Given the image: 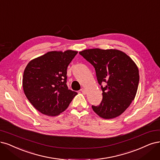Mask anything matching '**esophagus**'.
I'll return each mask as SVG.
<instances>
[{"instance_id":"1","label":"esophagus","mask_w":160,"mask_h":160,"mask_svg":"<svg viewBox=\"0 0 160 160\" xmlns=\"http://www.w3.org/2000/svg\"><path fill=\"white\" fill-rule=\"evenodd\" d=\"M81 91L82 92V94H86V90L84 89V88H82V89H81Z\"/></svg>"}]
</instances>
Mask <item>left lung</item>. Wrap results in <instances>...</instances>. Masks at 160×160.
<instances>
[{
	"mask_svg": "<svg viewBox=\"0 0 160 160\" xmlns=\"http://www.w3.org/2000/svg\"><path fill=\"white\" fill-rule=\"evenodd\" d=\"M79 54L95 68L101 86L102 100L99 105H92V110L104 119L118 117L135 98L140 79L136 65L125 53L117 49H89Z\"/></svg>",
	"mask_w": 160,
	"mask_h": 160,
	"instance_id": "obj_1",
	"label": "left lung"
}]
</instances>
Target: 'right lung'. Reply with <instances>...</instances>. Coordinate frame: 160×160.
<instances>
[{
  "label": "right lung",
  "mask_w": 160,
  "mask_h": 160,
  "mask_svg": "<svg viewBox=\"0 0 160 160\" xmlns=\"http://www.w3.org/2000/svg\"><path fill=\"white\" fill-rule=\"evenodd\" d=\"M78 52H49L32 59L22 79L24 94L41 113L58 116L68 107L78 92L68 89L67 69Z\"/></svg>",
  "instance_id": "right-lung-1"
}]
</instances>
